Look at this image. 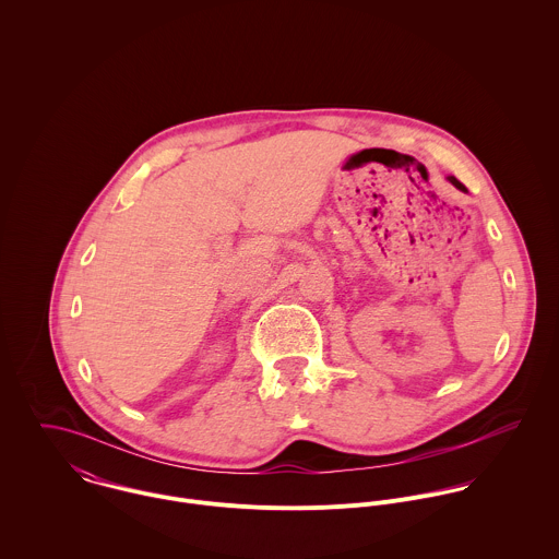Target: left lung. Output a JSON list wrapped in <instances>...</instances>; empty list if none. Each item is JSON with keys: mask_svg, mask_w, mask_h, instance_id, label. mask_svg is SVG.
<instances>
[{"mask_svg": "<svg viewBox=\"0 0 559 559\" xmlns=\"http://www.w3.org/2000/svg\"><path fill=\"white\" fill-rule=\"evenodd\" d=\"M448 180H450V182H452V185H454V187H459V189H463V191H465V185H463V182H461V180H456V178H454V176H450V178H448Z\"/></svg>", "mask_w": 559, "mask_h": 559, "instance_id": "1", "label": "left lung"}]
</instances>
